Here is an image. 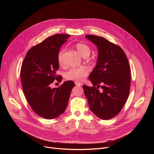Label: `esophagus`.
<instances>
[{"mask_svg": "<svg viewBox=\"0 0 154 154\" xmlns=\"http://www.w3.org/2000/svg\"><path fill=\"white\" fill-rule=\"evenodd\" d=\"M75 85H77V86H80V85H82V83H79V82H75Z\"/></svg>", "mask_w": 154, "mask_h": 154, "instance_id": "obj_1", "label": "esophagus"}]
</instances>
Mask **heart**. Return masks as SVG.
<instances>
[{
	"label": "heart",
	"instance_id": "obj_1",
	"mask_svg": "<svg viewBox=\"0 0 154 154\" xmlns=\"http://www.w3.org/2000/svg\"><path fill=\"white\" fill-rule=\"evenodd\" d=\"M76 49L80 55L83 58H88L89 57L91 49L90 48L83 43H77ZM64 49H61L58 54V61L60 65L63 64V54ZM89 70L86 67L73 68L69 69L64 73V77L66 79L75 82H82L88 75Z\"/></svg>",
	"mask_w": 154,
	"mask_h": 154
}]
</instances>
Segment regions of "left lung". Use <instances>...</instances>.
<instances>
[{"label": "left lung", "mask_w": 154, "mask_h": 154, "mask_svg": "<svg viewBox=\"0 0 154 154\" xmlns=\"http://www.w3.org/2000/svg\"><path fill=\"white\" fill-rule=\"evenodd\" d=\"M85 37L97 46L98 57L96 67L89 75L93 86L83 85L84 93L96 116L103 120L111 119L121 112L128 97L129 63L119 46L101 36L88 35Z\"/></svg>", "instance_id": "obj_1"}]
</instances>
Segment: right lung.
Here are the masks:
<instances>
[{"label": "right lung", "mask_w": 154, "mask_h": 154, "mask_svg": "<svg viewBox=\"0 0 154 154\" xmlns=\"http://www.w3.org/2000/svg\"><path fill=\"white\" fill-rule=\"evenodd\" d=\"M69 36L56 34L47 38L28 51L22 64L20 80L24 95L34 112L43 118L54 119L64 112L75 86L69 80L58 88L51 87L57 77L60 49Z\"/></svg>", "instance_id": "right-lung-1"}]
</instances>
